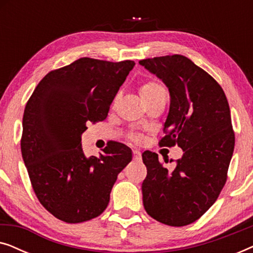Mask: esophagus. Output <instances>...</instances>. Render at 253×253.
<instances>
[{"mask_svg":"<svg viewBox=\"0 0 253 253\" xmlns=\"http://www.w3.org/2000/svg\"><path fill=\"white\" fill-rule=\"evenodd\" d=\"M133 160L140 161L141 160V153L139 151H133Z\"/></svg>","mask_w":253,"mask_h":253,"instance_id":"1","label":"esophagus"}]
</instances>
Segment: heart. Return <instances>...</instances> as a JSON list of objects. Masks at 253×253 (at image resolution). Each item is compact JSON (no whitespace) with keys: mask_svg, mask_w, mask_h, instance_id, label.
Listing matches in <instances>:
<instances>
[{"mask_svg":"<svg viewBox=\"0 0 253 253\" xmlns=\"http://www.w3.org/2000/svg\"><path fill=\"white\" fill-rule=\"evenodd\" d=\"M162 93H166L165 88L162 87L161 84H159L158 82H154V81L144 83L139 88L140 98L143 99L144 102L155 98V96L162 94ZM133 138L134 139H138L137 136H133Z\"/></svg>","mask_w":253,"mask_h":253,"instance_id":"b5f03b06","label":"heart"}]
</instances>
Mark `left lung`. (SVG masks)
<instances>
[{"mask_svg": "<svg viewBox=\"0 0 253 253\" xmlns=\"http://www.w3.org/2000/svg\"><path fill=\"white\" fill-rule=\"evenodd\" d=\"M139 64L161 79L170 94L160 146L183 150L172 170L161 165L157 153L141 155L147 168L141 184L145 211L161 223L186 226L213 205L227 181L235 145L229 105L215 79L183 55Z\"/></svg>", "mask_w": 253, "mask_h": 253, "instance_id": "1", "label": "left lung"}]
</instances>
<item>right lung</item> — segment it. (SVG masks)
<instances>
[{"label": "right lung", "mask_w": 253, "mask_h": 253, "mask_svg": "<svg viewBox=\"0 0 253 253\" xmlns=\"http://www.w3.org/2000/svg\"><path fill=\"white\" fill-rule=\"evenodd\" d=\"M133 67V61L79 58L44 76L26 103L24 164L41 205L64 222L100 215L117 175L132 160L131 148L116 141L100 157L86 158L82 134L87 123L106 119Z\"/></svg>", "instance_id": "obj_1"}]
</instances>
